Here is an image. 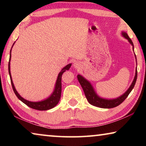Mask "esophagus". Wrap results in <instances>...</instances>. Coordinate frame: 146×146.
Listing matches in <instances>:
<instances>
[{"mask_svg": "<svg viewBox=\"0 0 146 146\" xmlns=\"http://www.w3.org/2000/svg\"><path fill=\"white\" fill-rule=\"evenodd\" d=\"M73 66L76 69H79L81 67V63L78 61L75 62H74V64H73Z\"/></svg>", "mask_w": 146, "mask_h": 146, "instance_id": "obj_1", "label": "esophagus"}]
</instances>
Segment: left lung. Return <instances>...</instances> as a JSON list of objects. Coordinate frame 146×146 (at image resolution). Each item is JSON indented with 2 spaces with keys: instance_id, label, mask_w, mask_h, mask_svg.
<instances>
[{
  "instance_id": "8db88e82",
  "label": "left lung",
  "mask_w": 146,
  "mask_h": 146,
  "mask_svg": "<svg viewBox=\"0 0 146 146\" xmlns=\"http://www.w3.org/2000/svg\"><path fill=\"white\" fill-rule=\"evenodd\" d=\"M122 35L124 36L125 38L127 39L130 44L133 46V49H134V46H133V42L129 37V36L127 35V34L125 33V32H122ZM77 78L79 83L80 84L81 86H82L84 92V94L86 95V97L87 98L89 103L91 104V105L97 106V107H99L101 108H113L117 107L118 105H120V104H122L123 101L125 100V98L127 97V96L129 95L131 91H132L135 85L136 81H137V70H136L134 80H133L131 85L129 88L127 90L126 92L122 96H120V97L112 100L104 99V98H100L98 97L97 94L95 93V91L93 90V88L92 87V86L91 85V84L87 80H86L82 76L78 75Z\"/></svg>"
}]
</instances>
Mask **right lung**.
Masks as SVG:
<instances>
[{
  "mask_svg": "<svg viewBox=\"0 0 146 146\" xmlns=\"http://www.w3.org/2000/svg\"><path fill=\"white\" fill-rule=\"evenodd\" d=\"M14 44V43H13ZM12 46V47H13ZM11 49L10 50V56H9V63H8V71H9V76H10V80H11V86L12 88H13V90L16 96L19 100H21L22 102L23 103L25 104L26 105L29 106V108H33L34 110H40V111H45V110H50V109L53 108L55 107V106L58 103L59 100L60 99V97H61V91H62V74L64 72H65L66 70H70V68L71 66V64H68L64 67L62 70H61V71L58 74V76L57 77V80H56V82L55 84V90H54L53 93L51 94V95L47 99L40 101V102H30V101H28L26 99H24L22 97H21V95H19L17 92V90L15 88L14 84L13 83V81H12L11 79V73H10V60H11Z\"/></svg>",
  "mask_w": 146,
  "mask_h": 146,
  "instance_id": "obj_1",
  "label": "right lung"
}]
</instances>
